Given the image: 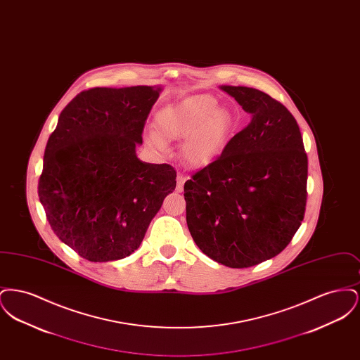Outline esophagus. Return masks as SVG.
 Returning a JSON list of instances; mask_svg holds the SVG:
<instances>
[{
    "instance_id": "obj_1",
    "label": "esophagus",
    "mask_w": 360,
    "mask_h": 360,
    "mask_svg": "<svg viewBox=\"0 0 360 360\" xmlns=\"http://www.w3.org/2000/svg\"><path fill=\"white\" fill-rule=\"evenodd\" d=\"M185 182H186V178L181 174H178L176 176V191H184V186H185Z\"/></svg>"
}]
</instances>
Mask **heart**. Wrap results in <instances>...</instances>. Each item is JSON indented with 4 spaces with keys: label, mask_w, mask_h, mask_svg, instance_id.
Wrapping results in <instances>:
<instances>
[{
    "label": "heart",
    "mask_w": 360,
    "mask_h": 360,
    "mask_svg": "<svg viewBox=\"0 0 360 360\" xmlns=\"http://www.w3.org/2000/svg\"><path fill=\"white\" fill-rule=\"evenodd\" d=\"M214 97L197 94L181 103L163 108L155 117L156 134L148 141L156 148H163L161 140L185 139L182 151L193 166H206L223 151L232 128L229 110L216 106Z\"/></svg>",
    "instance_id": "1"
}]
</instances>
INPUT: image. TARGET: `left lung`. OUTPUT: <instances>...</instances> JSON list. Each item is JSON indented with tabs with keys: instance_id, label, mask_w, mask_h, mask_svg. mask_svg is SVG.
<instances>
[{
	"instance_id": "left-lung-1",
	"label": "left lung",
	"mask_w": 360,
	"mask_h": 360,
	"mask_svg": "<svg viewBox=\"0 0 360 360\" xmlns=\"http://www.w3.org/2000/svg\"><path fill=\"white\" fill-rule=\"evenodd\" d=\"M221 89L251 120L186 181V223L205 255L244 269L282 252L302 223L308 156L283 103L254 87Z\"/></svg>"
}]
</instances>
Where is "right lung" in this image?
Instances as JSON below:
<instances>
[{"instance_id": "add662e5", "label": "right lung", "mask_w": 360, "mask_h": 360, "mask_svg": "<svg viewBox=\"0 0 360 360\" xmlns=\"http://www.w3.org/2000/svg\"><path fill=\"white\" fill-rule=\"evenodd\" d=\"M160 87H93L62 110L37 194L53 233L90 262L131 255L176 185L170 165L139 160Z\"/></svg>"}]
</instances>
